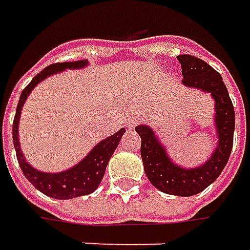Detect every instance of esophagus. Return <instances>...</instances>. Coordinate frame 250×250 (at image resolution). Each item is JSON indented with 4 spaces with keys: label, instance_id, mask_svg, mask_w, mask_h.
<instances>
[{
    "label": "esophagus",
    "instance_id": "1",
    "mask_svg": "<svg viewBox=\"0 0 250 250\" xmlns=\"http://www.w3.org/2000/svg\"><path fill=\"white\" fill-rule=\"evenodd\" d=\"M136 122H137V118H135V117H133V118H130L128 122V129L135 128V126H136Z\"/></svg>",
    "mask_w": 250,
    "mask_h": 250
}]
</instances>
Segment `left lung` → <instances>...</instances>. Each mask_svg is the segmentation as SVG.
I'll return each mask as SVG.
<instances>
[{
  "mask_svg": "<svg viewBox=\"0 0 250 250\" xmlns=\"http://www.w3.org/2000/svg\"><path fill=\"white\" fill-rule=\"evenodd\" d=\"M177 60L182 66L184 86L209 93L215 100L213 125L217 136L216 148L204 164L194 168H186L177 165L169 157L167 147L151 126L137 125L135 130L142 137V161L146 176L152 186L165 194L191 197L213 183L226 167L232 148L235 114L222 75L215 68L191 55H180Z\"/></svg>",
  "mask_w": 250,
  "mask_h": 250,
  "instance_id": "left-lung-1",
  "label": "left lung"
}]
</instances>
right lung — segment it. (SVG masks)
Wrapping results in <instances>:
<instances>
[{
    "instance_id": "add662e5",
    "label": "right lung",
    "mask_w": 250,
    "mask_h": 250,
    "mask_svg": "<svg viewBox=\"0 0 250 250\" xmlns=\"http://www.w3.org/2000/svg\"><path fill=\"white\" fill-rule=\"evenodd\" d=\"M88 64H89L88 60H80V62L56 63V64H51L46 68H43L42 71L35 75L31 82L23 89L18 107H16V115L13 120V126H12V137H13V146L16 150L18 162L28 182L33 184L38 191H41L51 198L71 199L88 195L95 191L104 176L105 167L108 161L115 151V148L120 145L122 135L125 133V128H122L117 133L103 139L88 152V155H85V158H82L74 167L62 170V172H53V173L41 172L34 167H31L24 158L23 151L20 148L19 121L23 105L30 96L31 90L34 89L40 82H42L51 75L63 73L66 70H81Z\"/></svg>"
}]
</instances>
